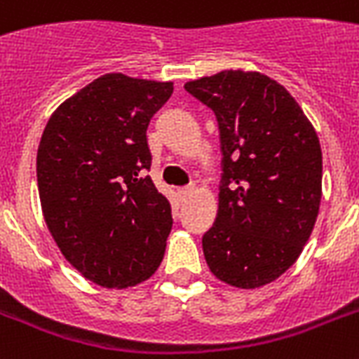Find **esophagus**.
I'll use <instances>...</instances> for the list:
<instances>
[{
    "instance_id": "1",
    "label": "esophagus",
    "mask_w": 359,
    "mask_h": 359,
    "mask_svg": "<svg viewBox=\"0 0 359 359\" xmlns=\"http://www.w3.org/2000/svg\"><path fill=\"white\" fill-rule=\"evenodd\" d=\"M194 190H196L194 186H184V188H179L180 199H188V197H190L191 194H194Z\"/></svg>"
}]
</instances>
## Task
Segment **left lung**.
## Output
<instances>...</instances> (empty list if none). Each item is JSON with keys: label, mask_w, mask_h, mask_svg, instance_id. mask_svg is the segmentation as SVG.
<instances>
[{"label": "left lung", "mask_w": 359, "mask_h": 359, "mask_svg": "<svg viewBox=\"0 0 359 359\" xmlns=\"http://www.w3.org/2000/svg\"><path fill=\"white\" fill-rule=\"evenodd\" d=\"M184 89L212 109L222 147L218 216L203 235L210 272L238 289L278 279L300 257L323 196L317 132L283 86L222 70Z\"/></svg>", "instance_id": "left-lung-1"}]
</instances>
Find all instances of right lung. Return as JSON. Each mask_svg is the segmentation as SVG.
<instances>
[{"label": "right lung", "instance_id": "right-lung-1", "mask_svg": "<svg viewBox=\"0 0 359 359\" xmlns=\"http://www.w3.org/2000/svg\"><path fill=\"white\" fill-rule=\"evenodd\" d=\"M171 81L104 74L65 100L36 151L44 219L65 259L86 279L126 289L156 272L173 218L147 175V128Z\"/></svg>", "mask_w": 359, "mask_h": 359}]
</instances>
